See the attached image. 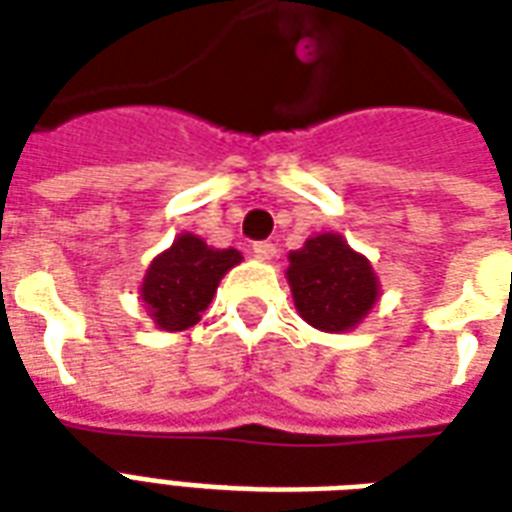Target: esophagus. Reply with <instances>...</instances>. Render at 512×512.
Returning a JSON list of instances; mask_svg holds the SVG:
<instances>
[{"label":"esophagus","instance_id":"esophagus-1","mask_svg":"<svg viewBox=\"0 0 512 512\" xmlns=\"http://www.w3.org/2000/svg\"><path fill=\"white\" fill-rule=\"evenodd\" d=\"M253 256L259 261H269L275 256V245L272 243H253Z\"/></svg>","mask_w":512,"mask_h":512}]
</instances>
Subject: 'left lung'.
Returning <instances> with one entry per match:
<instances>
[{"label":"left lung","instance_id":"8db88e82","mask_svg":"<svg viewBox=\"0 0 512 512\" xmlns=\"http://www.w3.org/2000/svg\"><path fill=\"white\" fill-rule=\"evenodd\" d=\"M285 277L296 312L326 334L360 326L382 296L371 261L350 248L339 232L307 237L299 251L288 253Z\"/></svg>","mask_w":512,"mask_h":512}]
</instances>
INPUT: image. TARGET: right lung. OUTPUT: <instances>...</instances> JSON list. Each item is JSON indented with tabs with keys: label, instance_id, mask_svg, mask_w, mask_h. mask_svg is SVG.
<instances>
[{
	"label": "right lung",
	"instance_id": "add662e5",
	"mask_svg": "<svg viewBox=\"0 0 512 512\" xmlns=\"http://www.w3.org/2000/svg\"><path fill=\"white\" fill-rule=\"evenodd\" d=\"M243 261L235 248H213L192 232H181L157 253L141 283V301L162 331H184L200 323L216 296L221 277Z\"/></svg>",
	"mask_w": 512,
	"mask_h": 512
}]
</instances>
